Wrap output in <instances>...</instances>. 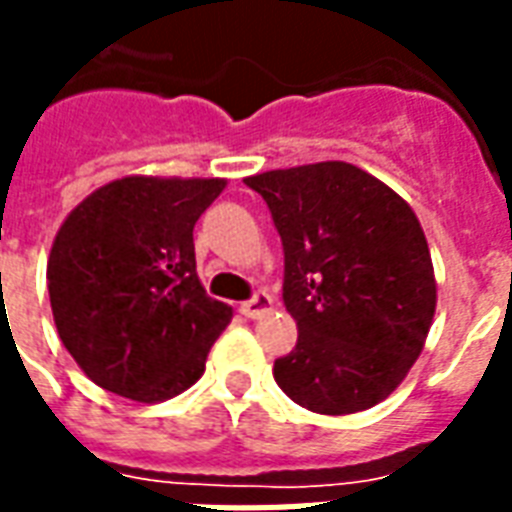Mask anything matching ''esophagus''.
Masks as SVG:
<instances>
[{
    "label": "esophagus",
    "mask_w": 512,
    "mask_h": 512,
    "mask_svg": "<svg viewBox=\"0 0 512 512\" xmlns=\"http://www.w3.org/2000/svg\"><path fill=\"white\" fill-rule=\"evenodd\" d=\"M271 309H274V298L268 293H257L255 298H249V301L241 304V314L249 317V320H260V317H266Z\"/></svg>",
    "instance_id": "34e87169"
}]
</instances>
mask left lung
Wrapping results in <instances>:
<instances>
[{
	"instance_id": "left-lung-1",
	"label": "left lung",
	"mask_w": 512,
	"mask_h": 512,
	"mask_svg": "<svg viewBox=\"0 0 512 512\" xmlns=\"http://www.w3.org/2000/svg\"><path fill=\"white\" fill-rule=\"evenodd\" d=\"M285 246L287 312L298 342L274 380L306 410L350 415L388 399L437 309L431 252L415 211L350 162L249 176Z\"/></svg>"
}]
</instances>
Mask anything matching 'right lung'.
<instances>
[{
    "instance_id": "add662e5",
    "label": "right lung",
    "mask_w": 512,
    "mask_h": 512,
    "mask_svg": "<svg viewBox=\"0 0 512 512\" xmlns=\"http://www.w3.org/2000/svg\"><path fill=\"white\" fill-rule=\"evenodd\" d=\"M225 184L124 176L67 214L45 276L59 339L94 385L154 404L206 372L233 309L200 285L192 230Z\"/></svg>"
}]
</instances>
